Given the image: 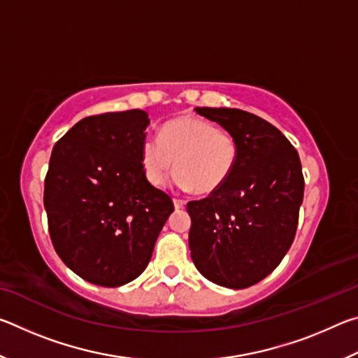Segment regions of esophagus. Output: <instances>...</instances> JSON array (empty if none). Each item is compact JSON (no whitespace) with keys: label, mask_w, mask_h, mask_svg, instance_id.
Masks as SVG:
<instances>
[{"label":"esophagus","mask_w":358,"mask_h":358,"mask_svg":"<svg viewBox=\"0 0 358 358\" xmlns=\"http://www.w3.org/2000/svg\"><path fill=\"white\" fill-rule=\"evenodd\" d=\"M185 201L183 199H178V197H173V205H175V208H183L185 207Z\"/></svg>","instance_id":"esophagus-1"}]
</instances>
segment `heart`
<instances>
[{"mask_svg": "<svg viewBox=\"0 0 358 358\" xmlns=\"http://www.w3.org/2000/svg\"><path fill=\"white\" fill-rule=\"evenodd\" d=\"M237 159L235 137L192 115L171 120L159 137L147 136L142 142V164L155 186L164 183L177 167L175 181L180 187L210 194L229 180Z\"/></svg>", "mask_w": 358, "mask_h": 358, "instance_id": "obj_1", "label": "heart"}]
</instances>
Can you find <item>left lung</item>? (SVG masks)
<instances>
[{
	"label": "left lung",
	"instance_id": "1",
	"mask_svg": "<svg viewBox=\"0 0 358 358\" xmlns=\"http://www.w3.org/2000/svg\"><path fill=\"white\" fill-rule=\"evenodd\" d=\"M238 143L220 189L187 202L194 265L211 282L245 289L262 281L295 238L305 178L299 153L280 129L240 108H196Z\"/></svg>",
	"mask_w": 358,
	"mask_h": 358
}]
</instances>
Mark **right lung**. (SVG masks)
Listing matches in <instances>:
<instances>
[{
	"label": "right lung",
	"instance_id": "obj_1",
	"mask_svg": "<svg viewBox=\"0 0 358 358\" xmlns=\"http://www.w3.org/2000/svg\"><path fill=\"white\" fill-rule=\"evenodd\" d=\"M148 123L138 108L92 115L59 138L48 162L44 207L53 248L98 286L136 280L173 211L171 196L145 175Z\"/></svg>",
	"mask_w": 358,
	"mask_h": 358
}]
</instances>
